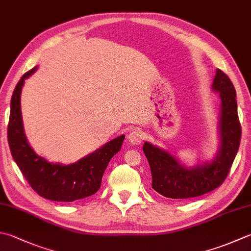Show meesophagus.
Instances as JSON below:
<instances>
[{
  "label": "esophagus",
  "mask_w": 251,
  "mask_h": 251,
  "mask_svg": "<svg viewBox=\"0 0 251 251\" xmlns=\"http://www.w3.org/2000/svg\"><path fill=\"white\" fill-rule=\"evenodd\" d=\"M127 139H128V141L131 145H134V146L140 145L141 141L144 140V134H142V131L140 129H134L129 132Z\"/></svg>",
  "instance_id": "1"
}]
</instances>
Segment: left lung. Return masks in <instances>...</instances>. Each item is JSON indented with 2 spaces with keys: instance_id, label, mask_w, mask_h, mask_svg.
Segmentation results:
<instances>
[{
  "instance_id": "obj_1",
  "label": "left lung",
  "mask_w": 251,
  "mask_h": 251,
  "mask_svg": "<svg viewBox=\"0 0 251 251\" xmlns=\"http://www.w3.org/2000/svg\"><path fill=\"white\" fill-rule=\"evenodd\" d=\"M221 99L219 116L220 145L214 158L194 166L180 163L170 151L145 142V155L149 162L152 188L171 199L199 197L218 188L226 178L240 144L242 129L237 114L236 91L227 75L217 70L211 87Z\"/></svg>"
}]
</instances>
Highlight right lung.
<instances>
[{
	"label": "right lung",
	"instance_id": "1",
	"mask_svg": "<svg viewBox=\"0 0 251 251\" xmlns=\"http://www.w3.org/2000/svg\"><path fill=\"white\" fill-rule=\"evenodd\" d=\"M36 71L37 66L25 74L12 96L7 138L13 159L31 188L41 197L61 202L89 197L99 190L103 173L112 156L121 150L125 135L110 140L72 164L51 163L38 155L25 135L21 110L25 80Z\"/></svg>",
	"mask_w": 251,
	"mask_h": 251
}]
</instances>
